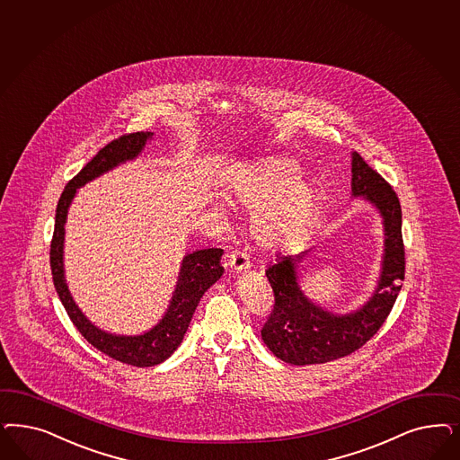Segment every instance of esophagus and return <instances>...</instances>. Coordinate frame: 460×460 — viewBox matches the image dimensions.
I'll list each match as a JSON object with an SVG mask.
<instances>
[{
    "label": "esophagus",
    "instance_id": "obj_1",
    "mask_svg": "<svg viewBox=\"0 0 460 460\" xmlns=\"http://www.w3.org/2000/svg\"><path fill=\"white\" fill-rule=\"evenodd\" d=\"M228 267L232 272H245L251 269V261L245 253L235 251L228 255Z\"/></svg>",
    "mask_w": 460,
    "mask_h": 460
}]
</instances>
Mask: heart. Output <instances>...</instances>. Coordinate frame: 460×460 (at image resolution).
<instances>
[{
    "mask_svg": "<svg viewBox=\"0 0 460 460\" xmlns=\"http://www.w3.org/2000/svg\"><path fill=\"white\" fill-rule=\"evenodd\" d=\"M288 157H266L232 181L235 201L253 209L251 230L264 249L295 245L308 234L320 207V190Z\"/></svg>",
    "mask_w": 460,
    "mask_h": 460,
    "instance_id": "heart-1",
    "label": "heart"
}]
</instances>
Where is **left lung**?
<instances>
[{
  "instance_id": "obj_1",
  "label": "left lung",
  "mask_w": 460,
  "mask_h": 460,
  "mask_svg": "<svg viewBox=\"0 0 460 460\" xmlns=\"http://www.w3.org/2000/svg\"><path fill=\"white\" fill-rule=\"evenodd\" d=\"M352 198L369 203L381 217L383 255L371 296L356 310L337 313L306 296L299 284L301 253L279 255L266 270L274 310L261 335L267 349L293 366L323 364L352 354L385 323L404 279L400 199L393 188L357 154H350Z\"/></svg>"
}]
</instances>
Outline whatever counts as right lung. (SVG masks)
Listing matches in <instances>:
<instances>
[{
  "label": "right lung",
  "mask_w": 460,
  "mask_h": 460,
  "mask_svg": "<svg viewBox=\"0 0 460 460\" xmlns=\"http://www.w3.org/2000/svg\"><path fill=\"white\" fill-rule=\"evenodd\" d=\"M152 138V132H137L119 137V140H113L111 144L102 148L81 169V172L67 182L64 193L60 194L56 209V228L50 243V267L54 286L71 322L93 347H96L98 350H102L103 354L115 360L130 364L135 367L157 366L174 354V350L184 339V333L188 332V326L191 323L199 299L222 278L225 270L220 264L222 249H201L186 253L181 261L176 288L169 299L163 318L152 328L138 335L106 332L103 328L94 325L77 306L75 297L69 291L64 269V240L69 208L73 205L79 188L117 169L119 165L135 161Z\"/></svg>",
  "instance_id": "1"
}]
</instances>
